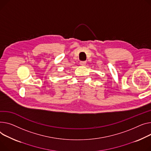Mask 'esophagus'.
Returning <instances> with one entry per match:
<instances>
[{"mask_svg":"<svg viewBox=\"0 0 151 151\" xmlns=\"http://www.w3.org/2000/svg\"><path fill=\"white\" fill-rule=\"evenodd\" d=\"M79 64L81 66H84L86 64V61H81L79 63Z\"/></svg>","mask_w":151,"mask_h":151,"instance_id":"1","label":"esophagus"}]
</instances>
